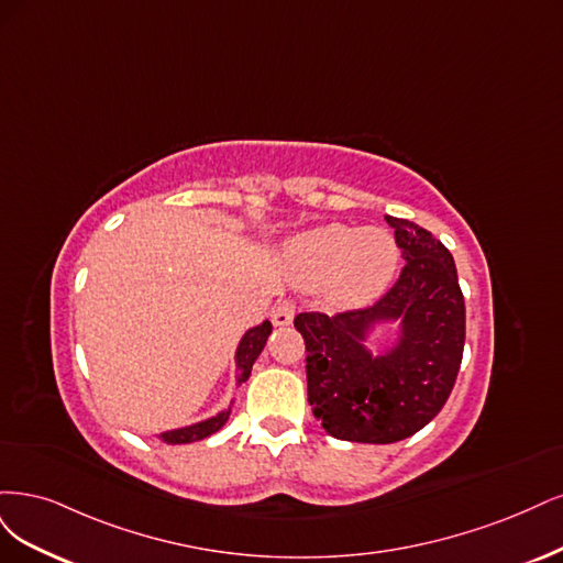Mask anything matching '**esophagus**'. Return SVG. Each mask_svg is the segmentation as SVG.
<instances>
[{"instance_id":"34e87169","label":"esophagus","mask_w":563,"mask_h":563,"mask_svg":"<svg viewBox=\"0 0 563 563\" xmlns=\"http://www.w3.org/2000/svg\"><path fill=\"white\" fill-rule=\"evenodd\" d=\"M292 318H295V303L292 301H280L274 308V322L278 324V328H285V324L292 322Z\"/></svg>"}]
</instances>
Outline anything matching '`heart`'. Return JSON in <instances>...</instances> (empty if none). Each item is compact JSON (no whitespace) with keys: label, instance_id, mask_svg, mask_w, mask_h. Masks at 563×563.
Returning <instances> with one entry per match:
<instances>
[{"label":"heart","instance_id":"obj_1","mask_svg":"<svg viewBox=\"0 0 563 563\" xmlns=\"http://www.w3.org/2000/svg\"><path fill=\"white\" fill-rule=\"evenodd\" d=\"M400 250L386 229L324 224L299 233L285 247V264L301 287L330 285L339 306L376 299L395 276Z\"/></svg>","mask_w":563,"mask_h":563}]
</instances>
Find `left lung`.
<instances>
[{"mask_svg":"<svg viewBox=\"0 0 563 563\" xmlns=\"http://www.w3.org/2000/svg\"><path fill=\"white\" fill-rule=\"evenodd\" d=\"M407 260L374 306L336 316L299 313L308 405L336 440L393 444L440 413L456 384L465 343V301L451 252L419 224L386 217ZM400 321L401 336L372 356L366 334Z\"/></svg>","mask_w":563,"mask_h":563,"instance_id":"8db88e82","label":"left lung"}]
</instances>
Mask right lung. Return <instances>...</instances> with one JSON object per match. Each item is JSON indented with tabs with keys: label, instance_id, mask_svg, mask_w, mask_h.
Wrapping results in <instances>:
<instances>
[{
	"label": "right lung",
	"instance_id": "add662e5",
	"mask_svg": "<svg viewBox=\"0 0 563 563\" xmlns=\"http://www.w3.org/2000/svg\"><path fill=\"white\" fill-rule=\"evenodd\" d=\"M268 334H271V322L268 320H264L262 324H257V328H252L243 334L239 349H235V372H239V384L247 380V376L252 372V365H255V360L260 357V353L266 346ZM229 413H231V407L220 411L217 416H212V419L201 421V423L161 432L158 440H163L166 444H189V442L206 440V438H210L212 432H217L229 421Z\"/></svg>",
	"mask_w": 563,
	"mask_h": 563
}]
</instances>
